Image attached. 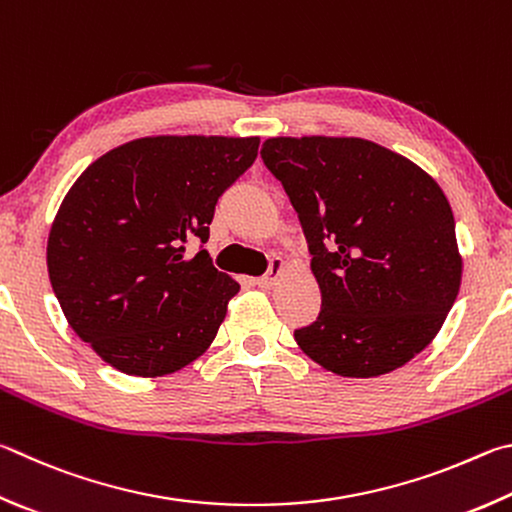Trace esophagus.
Masks as SVG:
<instances>
[{"label": "esophagus", "instance_id": "esophagus-1", "mask_svg": "<svg viewBox=\"0 0 512 512\" xmlns=\"http://www.w3.org/2000/svg\"><path fill=\"white\" fill-rule=\"evenodd\" d=\"M284 268H286V262H284L282 257H277V255L271 257V268H268L266 275L257 277L255 284L262 286V288H271L277 280H280V275L284 273Z\"/></svg>", "mask_w": 512, "mask_h": 512}]
</instances>
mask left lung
Listing matches in <instances>:
<instances>
[{
	"label": "left lung",
	"mask_w": 512,
	"mask_h": 512,
	"mask_svg": "<svg viewBox=\"0 0 512 512\" xmlns=\"http://www.w3.org/2000/svg\"><path fill=\"white\" fill-rule=\"evenodd\" d=\"M262 159L291 199L322 293L300 349L347 378L403 367L443 327L461 286L448 199L430 174L365 138L277 136Z\"/></svg>",
	"instance_id": "8db88e82"
}]
</instances>
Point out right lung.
<instances>
[{"label": "right lung", "mask_w": 512, "mask_h": 512, "mask_svg": "<svg viewBox=\"0 0 512 512\" xmlns=\"http://www.w3.org/2000/svg\"><path fill=\"white\" fill-rule=\"evenodd\" d=\"M259 138L145 136L91 163L62 199L46 266L80 340L129 376L190 365L215 340L239 284L212 266L215 206Z\"/></svg>", "instance_id": "obj_1"}]
</instances>
